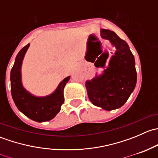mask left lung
I'll use <instances>...</instances> for the list:
<instances>
[{"label": "left lung", "instance_id": "obj_1", "mask_svg": "<svg viewBox=\"0 0 158 158\" xmlns=\"http://www.w3.org/2000/svg\"><path fill=\"white\" fill-rule=\"evenodd\" d=\"M102 38L115 47L114 54L102 73L85 82L91 102L106 111L119 109L128 99L135 88L137 73L135 61L128 44L114 31L102 29ZM104 64L99 65L103 66Z\"/></svg>", "mask_w": 158, "mask_h": 158}]
</instances>
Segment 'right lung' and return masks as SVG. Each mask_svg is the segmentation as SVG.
Masks as SVG:
<instances>
[{"label": "right lung", "instance_id": "add662e5", "mask_svg": "<svg viewBox=\"0 0 158 158\" xmlns=\"http://www.w3.org/2000/svg\"><path fill=\"white\" fill-rule=\"evenodd\" d=\"M29 47L30 44H28L16 56L10 71L11 95L17 109L27 117L37 122H47L60 112L61 106L64 102L63 90L70 76L61 81L55 91L48 95L36 96L30 93L23 86L21 74L23 60Z\"/></svg>", "mask_w": 158, "mask_h": 158}]
</instances>
